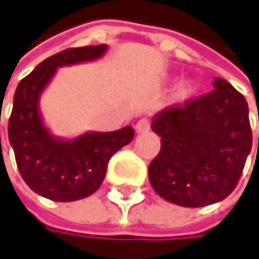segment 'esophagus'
I'll list each match as a JSON object with an SVG mask.
<instances>
[{
  "mask_svg": "<svg viewBox=\"0 0 259 259\" xmlns=\"http://www.w3.org/2000/svg\"><path fill=\"white\" fill-rule=\"evenodd\" d=\"M150 128V121L147 119V118H141L137 124H135V131L138 132V134H144V132H147Z\"/></svg>",
  "mask_w": 259,
  "mask_h": 259,
  "instance_id": "1",
  "label": "esophagus"
}]
</instances>
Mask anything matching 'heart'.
Here are the masks:
<instances>
[{
	"mask_svg": "<svg viewBox=\"0 0 259 259\" xmlns=\"http://www.w3.org/2000/svg\"><path fill=\"white\" fill-rule=\"evenodd\" d=\"M193 92H195V85L193 82L190 81H183L178 89H177V98L178 100H187L189 97L193 95Z\"/></svg>",
	"mask_w": 259,
	"mask_h": 259,
	"instance_id": "1",
	"label": "heart"
}]
</instances>
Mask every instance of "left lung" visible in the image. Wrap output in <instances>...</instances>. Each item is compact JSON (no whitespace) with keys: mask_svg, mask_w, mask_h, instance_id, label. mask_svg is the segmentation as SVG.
<instances>
[{"mask_svg":"<svg viewBox=\"0 0 259 259\" xmlns=\"http://www.w3.org/2000/svg\"><path fill=\"white\" fill-rule=\"evenodd\" d=\"M213 87L161 110L152 121L161 150L149 164L150 184L161 198L183 207L227 198L252 149L246 98L223 78H215Z\"/></svg>","mask_w":259,"mask_h":259,"instance_id":"obj_1","label":"left lung"}]
</instances>
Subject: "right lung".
<instances>
[{
	"mask_svg": "<svg viewBox=\"0 0 259 259\" xmlns=\"http://www.w3.org/2000/svg\"><path fill=\"white\" fill-rule=\"evenodd\" d=\"M107 46L72 47L55 53L18 84L9 118V141L26 184L52 201H76L98 190L113 153L134 140L125 125L107 134H85L73 141L53 138L44 127L38 100L42 89L61 66L97 60Z\"/></svg>",
	"mask_w": 259,
	"mask_h": 259,
	"instance_id": "add662e5",
	"label": "right lung"
}]
</instances>
